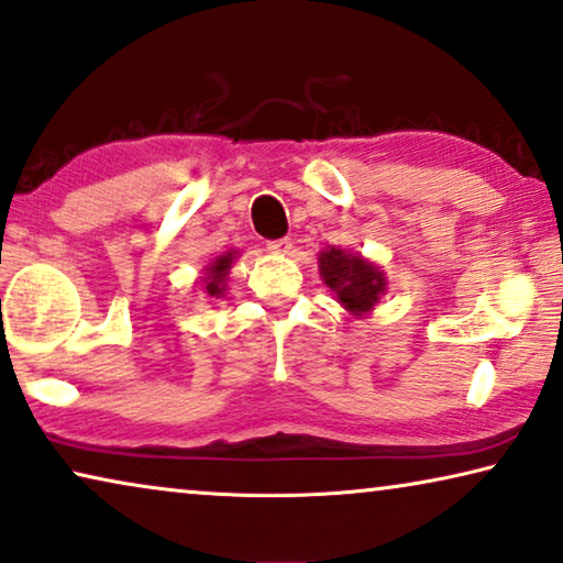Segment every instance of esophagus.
Instances as JSON below:
<instances>
[{
    "instance_id": "34e87169",
    "label": "esophagus",
    "mask_w": 563,
    "mask_h": 563,
    "mask_svg": "<svg viewBox=\"0 0 563 563\" xmlns=\"http://www.w3.org/2000/svg\"><path fill=\"white\" fill-rule=\"evenodd\" d=\"M267 250L273 252V255H290V250H292V240L290 236H280V240H273V242H267Z\"/></svg>"
}]
</instances>
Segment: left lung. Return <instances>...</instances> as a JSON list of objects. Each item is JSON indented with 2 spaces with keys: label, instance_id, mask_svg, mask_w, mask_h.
Masks as SVG:
<instances>
[{
  "label": "left lung",
  "instance_id": "8db88e82",
  "mask_svg": "<svg viewBox=\"0 0 563 563\" xmlns=\"http://www.w3.org/2000/svg\"><path fill=\"white\" fill-rule=\"evenodd\" d=\"M319 273L336 303L354 319H367L387 292V278L377 263L360 252L327 247L319 252Z\"/></svg>",
  "mask_w": 563,
  "mask_h": 563
}]
</instances>
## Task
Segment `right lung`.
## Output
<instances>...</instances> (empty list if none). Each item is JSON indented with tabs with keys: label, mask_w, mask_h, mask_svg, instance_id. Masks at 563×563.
<instances>
[{
	"label": "right lung",
	"mask_w": 563,
	"mask_h": 563,
	"mask_svg": "<svg viewBox=\"0 0 563 563\" xmlns=\"http://www.w3.org/2000/svg\"><path fill=\"white\" fill-rule=\"evenodd\" d=\"M240 257V252L236 250H229L224 255L213 257L209 265L203 267V275H201V288L206 296L211 298H221L227 292V280H229V271H232L234 260Z\"/></svg>",
	"instance_id": "obj_1"
}]
</instances>
